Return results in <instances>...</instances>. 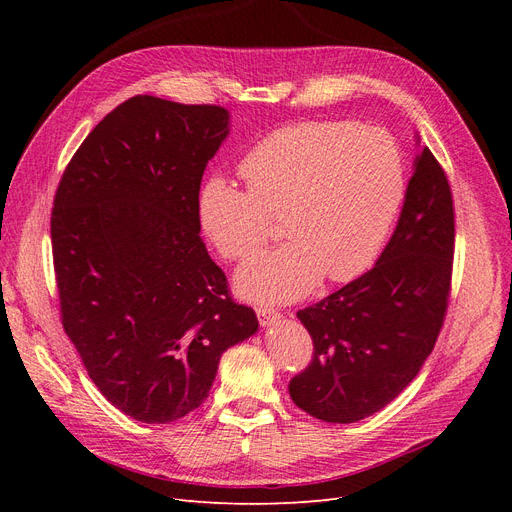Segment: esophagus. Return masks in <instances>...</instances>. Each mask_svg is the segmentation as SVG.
<instances>
[{
  "mask_svg": "<svg viewBox=\"0 0 512 512\" xmlns=\"http://www.w3.org/2000/svg\"><path fill=\"white\" fill-rule=\"evenodd\" d=\"M255 311H257V317H259V324H261L263 328H267V326H274L276 321L280 319V313H278L276 309H272V307H265V305H261V307H257Z\"/></svg>",
  "mask_w": 512,
  "mask_h": 512,
  "instance_id": "1",
  "label": "esophagus"
}]
</instances>
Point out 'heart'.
<instances>
[{"instance_id": "heart-1", "label": "heart", "mask_w": 512, "mask_h": 512, "mask_svg": "<svg viewBox=\"0 0 512 512\" xmlns=\"http://www.w3.org/2000/svg\"><path fill=\"white\" fill-rule=\"evenodd\" d=\"M249 191L215 176L197 201L203 234L228 261L251 257L280 218L286 245L236 276L242 297L301 299L321 278L351 282L380 255L405 199V161L390 132L344 120L278 128L240 161Z\"/></svg>"}]
</instances>
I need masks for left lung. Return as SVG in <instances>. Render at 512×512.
Masks as SVG:
<instances>
[{"label": "left lung", "instance_id": "8db88e82", "mask_svg": "<svg viewBox=\"0 0 512 512\" xmlns=\"http://www.w3.org/2000/svg\"><path fill=\"white\" fill-rule=\"evenodd\" d=\"M452 257V191L425 147L378 263L297 311L313 338V357L288 384L294 405L321 421L355 423L405 390L444 326Z\"/></svg>", "mask_w": 512, "mask_h": 512}]
</instances>
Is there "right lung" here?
I'll return each mask as SVG.
<instances>
[{
  "label": "right lung",
  "mask_w": 512,
  "mask_h": 512,
  "mask_svg": "<svg viewBox=\"0 0 512 512\" xmlns=\"http://www.w3.org/2000/svg\"><path fill=\"white\" fill-rule=\"evenodd\" d=\"M226 134L220 105L130 97L89 132L53 197L64 332L99 392L143 423L195 411L222 353L259 326L199 234L201 178Z\"/></svg>",
  "instance_id": "obj_1"
}]
</instances>
